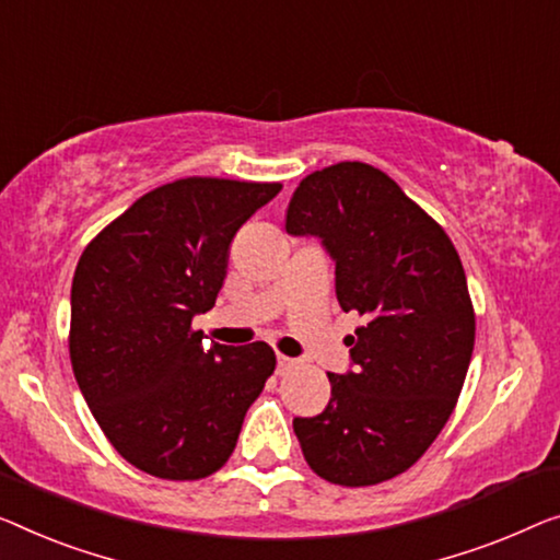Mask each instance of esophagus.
Here are the masks:
<instances>
[{
    "label": "esophagus",
    "mask_w": 560,
    "mask_h": 560,
    "mask_svg": "<svg viewBox=\"0 0 560 560\" xmlns=\"http://www.w3.org/2000/svg\"><path fill=\"white\" fill-rule=\"evenodd\" d=\"M294 364H296V360H289V357H283V354L277 357V372H279V374L291 370V366H294Z\"/></svg>",
    "instance_id": "1"
}]
</instances>
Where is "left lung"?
I'll list each match as a JSON object with an SVG mask.
<instances>
[{
    "mask_svg": "<svg viewBox=\"0 0 560 560\" xmlns=\"http://www.w3.org/2000/svg\"><path fill=\"white\" fill-rule=\"evenodd\" d=\"M287 231L322 238L339 306L364 316L347 339L354 372L327 374V410L294 420L304 460L345 488L397 478L445 428L470 366L475 312L460 256L387 173L360 161L308 173Z\"/></svg>",
    "mask_w": 560,
    "mask_h": 560,
    "instance_id": "1",
    "label": "left lung"
}]
</instances>
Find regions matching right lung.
<instances>
[{
  "label": "right lung",
  "instance_id": "right-lung-1",
  "mask_svg": "<svg viewBox=\"0 0 560 560\" xmlns=\"http://www.w3.org/2000/svg\"><path fill=\"white\" fill-rule=\"evenodd\" d=\"M281 190L190 175L140 196L82 252L72 279L70 360L113 447L163 480L213 475L277 354L266 341L200 347L236 231Z\"/></svg>",
  "mask_w": 560,
  "mask_h": 560
}]
</instances>
